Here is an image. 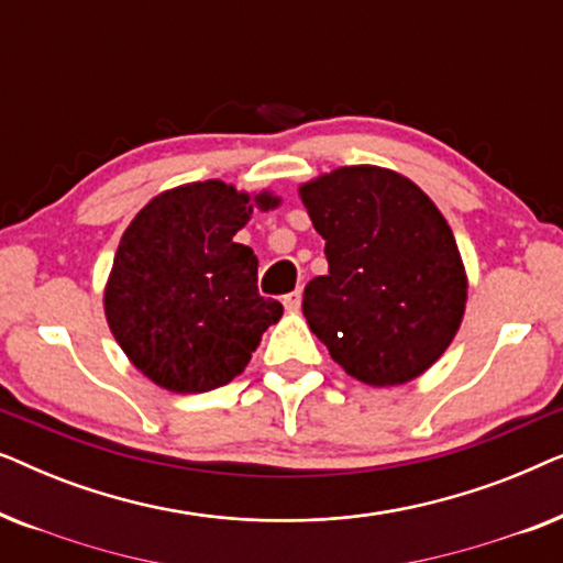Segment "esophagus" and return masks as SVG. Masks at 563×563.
<instances>
[{"instance_id": "esophagus-1", "label": "esophagus", "mask_w": 563, "mask_h": 563, "mask_svg": "<svg viewBox=\"0 0 563 563\" xmlns=\"http://www.w3.org/2000/svg\"><path fill=\"white\" fill-rule=\"evenodd\" d=\"M282 302H284V310H287V312H297L299 305H302V291H299V289L289 291V295H284Z\"/></svg>"}]
</instances>
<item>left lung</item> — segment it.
<instances>
[{
  "label": "left lung",
  "instance_id": "1",
  "mask_svg": "<svg viewBox=\"0 0 563 563\" xmlns=\"http://www.w3.org/2000/svg\"><path fill=\"white\" fill-rule=\"evenodd\" d=\"M328 274L305 287L307 325L353 379L399 387L456 338L468 279L433 199L391 168L341 166L299 184Z\"/></svg>",
  "mask_w": 563,
  "mask_h": 563
}]
</instances>
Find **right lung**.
<instances>
[{"label":"right lung","mask_w":563,"mask_h":563,"mask_svg":"<svg viewBox=\"0 0 563 563\" xmlns=\"http://www.w3.org/2000/svg\"><path fill=\"white\" fill-rule=\"evenodd\" d=\"M272 189L220 179L166 189L120 238L104 284V318L137 372L176 395L218 389L249 366L284 307L258 295V258L233 238Z\"/></svg>","instance_id":"obj_1"}]
</instances>
